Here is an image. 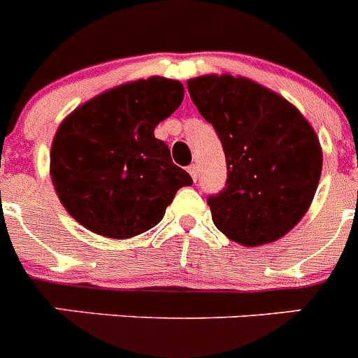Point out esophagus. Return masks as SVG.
Segmentation results:
<instances>
[{
  "instance_id": "obj_1",
  "label": "esophagus",
  "mask_w": 358,
  "mask_h": 358,
  "mask_svg": "<svg viewBox=\"0 0 358 358\" xmlns=\"http://www.w3.org/2000/svg\"><path fill=\"white\" fill-rule=\"evenodd\" d=\"M188 173L194 177V181H197V164H189L188 166Z\"/></svg>"
}]
</instances>
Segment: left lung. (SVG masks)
Masks as SVG:
<instances>
[{
    "label": "left lung",
    "mask_w": 358,
    "mask_h": 358,
    "mask_svg": "<svg viewBox=\"0 0 358 358\" xmlns=\"http://www.w3.org/2000/svg\"><path fill=\"white\" fill-rule=\"evenodd\" d=\"M189 96L222 141L226 188L208 199L213 224L233 242H276L314 201L322 169L319 138L289 100L255 80L202 75Z\"/></svg>",
    "instance_id": "obj_1"
}]
</instances>
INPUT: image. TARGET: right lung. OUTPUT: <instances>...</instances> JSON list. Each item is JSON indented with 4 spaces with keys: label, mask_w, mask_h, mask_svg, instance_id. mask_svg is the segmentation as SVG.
I'll return each instance as SVG.
<instances>
[{
    "label": "right lung",
    "mask_w": 358,
    "mask_h": 358,
    "mask_svg": "<svg viewBox=\"0 0 358 358\" xmlns=\"http://www.w3.org/2000/svg\"><path fill=\"white\" fill-rule=\"evenodd\" d=\"M182 96L179 80L140 78L96 94L62 120L50 176L80 226L107 238H132L159 224L177 189L194 182L154 136Z\"/></svg>",
    "instance_id": "1"
}]
</instances>
